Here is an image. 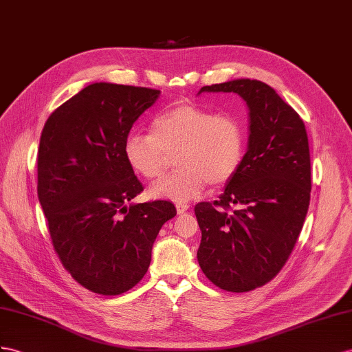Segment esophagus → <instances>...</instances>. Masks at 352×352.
<instances>
[{"label": "esophagus", "instance_id": "1", "mask_svg": "<svg viewBox=\"0 0 352 352\" xmlns=\"http://www.w3.org/2000/svg\"><path fill=\"white\" fill-rule=\"evenodd\" d=\"M175 206H177V212H178V214H183V212H186L188 208H190V205H188V204H177Z\"/></svg>", "mask_w": 352, "mask_h": 352}]
</instances>
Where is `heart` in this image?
I'll list each match as a JSON object with an SVG mask.
<instances>
[{
	"mask_svg": "<svg viewBox=\"0 0 352 352\" xmlns=\"http://www.w3.org/2000/svg\"><path fill=\"white\" fill-rule=\"evenodd\" d=\"M245 144V128L236 117L179 104L153 119L151 133L126 135L123 153L135 173L156 179L164 174L169 153L178 150L179 168L153 186L150 195L186 202L199 196L208 183L214 187L229 183L241 166Z\"/></svg>",
	"mask_w": 352,
	"mask_h": 352,
	"instance_id": "1",
	"label": "heart"
}]
</instances>
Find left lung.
I'll list each match as a JSON object with an SVG mask.
<instances>
[{"mask_svg": "<svg viewBox=\"0 0 352 352\" xmlns=\"http://www.w3.org/2000/svg\"><path fill=\"white\" fill-rule=\"evenodd\" d=\"M201 92H235L250 110L248 150L236 174L217 201L195 206L202 272L221 290L244 293L279 274L300 235L311 199L308 135L300 116L258 80Z\"/></svg>", "mask_w": 352, "mask_h": 352, "instance_id": "obj_1", "label": "left lung"}]
</instances>
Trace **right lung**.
Segmentation results:
<instances>
[{
  "mask_svg": "<svg viewBox=\"0 0 352 352\" xmlns=\"http://www.w3.org/2000/svg\"><path fill=\"white\" fill-rule=\"evenodd\" d=\"M150 87L94 83L44 124L37 193L62 266L87 290L117 296L146 275L168 201L130 204L144 187L124 159L132 124L156 102Z\"/></svg>",
  "mask_w": 352,
  "mask_h": 352,
  "instance_id": "1",
  "label": "right lung"
}]
</instances>
